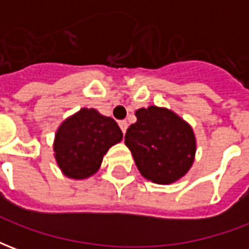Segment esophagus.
<instances>
[{
  "mask_svg": "<svg viewBox=\"0 0 249 249\" xmlns=\"http://www.w3.org/2000/svg\"><path fill=\"white\" fill-rule=\"evenodd\" d=\"M119 125H120V128H121V130H123V133H125V132H126V128H128V123L123 120V121H120Z\"/></svg>",
  "mask_w": 249,
  "mask_h": 249,
  "instance_id": "esophagus-1",
  "label": "esophagus"
}]
</instances>
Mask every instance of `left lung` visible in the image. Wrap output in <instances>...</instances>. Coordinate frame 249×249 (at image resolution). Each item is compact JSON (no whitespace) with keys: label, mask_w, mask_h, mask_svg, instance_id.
<instances>
[{"label":"left lung","mask_w":249,"mask_h":249,"mask_svg":"<svg viewBox=\"0 0 249 249\" xmlns=\"http://www.w3.org/2000/svg\"><path fill=\"white\" fill-rule=\"evenodd\" d=\"M125 144L140 173L157 184L178 181L192 167L196 140L192 128L172 110L148 107L136 110Z\"/></svg>","instance_id":"1"}]
</instances>
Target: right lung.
<instances>
[{"instance_id":"obj_1","label":"right lung","mask_w":249,"mask_h":249,"mask_svg":"<svg viewBox=\"0 0 249 249\" xmlns=\"http://www.w3.org/2000/svg\"><path fill=\"white\" fill-rule=\"evenodd\" d=\"M121 140L123 132L113 119L84 108L60 125L54 157L65 176L87 178L97 172L109 148Z\"/></svg>"}]
</instances>
